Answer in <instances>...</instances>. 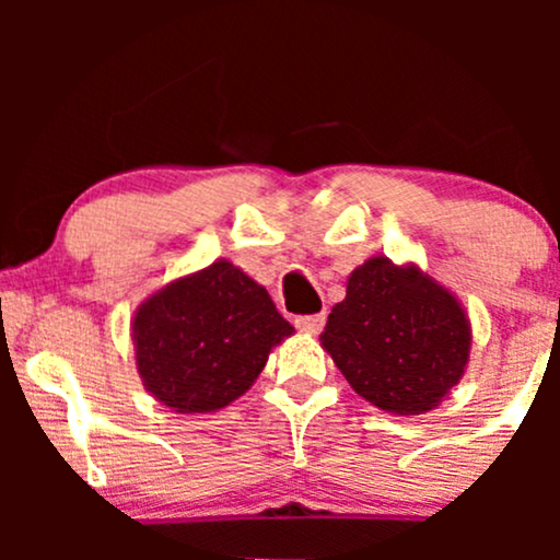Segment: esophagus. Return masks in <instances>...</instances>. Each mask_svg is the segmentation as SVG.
Segmentation results:
<instances>
[{"mask_svg": "<svg viewBox=\"0 0 560 560\" xmlns=\"http://www.w3.org/2000/svg\"><path fill=\"white\" fill-rule=\"evenodd\" d=\"M326 324V313H313V316H298L294 318V326L305 334H318Z\"/></svg>", "mask_w": 560, "mask_h": 560, "instance_id": "34e87169", "label": "esophagus"}]
</instances>
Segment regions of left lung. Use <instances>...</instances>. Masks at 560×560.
<instances>
[{
	"instance_id": "1",
	"label": "left lung",
	"mask_w": 560,
	"mask_h": 560,
	"mask_svg": "<svg viewBox=\"0 0 560 560\" xmlns=\"http://www.w3.org/2000/svg\"><path fill=\"white\" fill-rule=\"evenodd\" d=\"M320 345L358 395L389 413L416 416L464 376L471 326L460 302L419 268L371 258L352 271Z\"/></svg>"
}]
</instances>
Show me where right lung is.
I'll use <instances>...</instances> for the list:
<instances>
[{"label":"right lung","instance_id":"1","mask_svg":"<svg viewBox=\"0 0 560 560\" xmlns=\"http://www.w3.org/2000/svg\"><path fill=\"white\" fill-rule=\"evenodd\" d=\"M292 331L271 294L229 260L165 287L133 318L144 387L176 413L236 400Z\"/></svg>","mask_w":560,"mask_h":560}]
</instances>
